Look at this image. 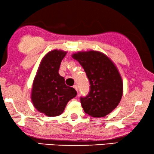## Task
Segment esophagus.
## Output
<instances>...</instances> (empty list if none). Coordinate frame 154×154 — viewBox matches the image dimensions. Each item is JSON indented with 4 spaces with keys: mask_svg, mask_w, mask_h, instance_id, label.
<instances>
[{
    "mask_svg": "<svg viewBox=\"0 0 154 154\" xmlns=\"http://www.w3.org/2000/svg\"><path fill=\"white\" fill-rule=\"evenodd\" d=\"M73 88H74V89H75V90H76V91L78 92V87H77V85H73Z\"/></svg>",
    "mask_w": 154,
    "mask_h": 154,
    "instance_id": "esophagus-1",
    "label": "esophagus"
}]
</instances>
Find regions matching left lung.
I'll return each instance as SVG.
<instances>
[{"mask_svg":"<svg viewBox=\"0 0 154 154\" xmlns=\"http://www.w3.org/2000/svg\"><path fill=\"white\" fill-rule=\"evenodd\" d=\"M71 57L84 69L90 81V93L81 97L85 113L95 118L108 115L116 108L123 93L117 66L108 56L96 50L79 51Z\"/></svg>","mask_w":154,"mask_h":154,"instance_id":"left-lung-1","label":"left lung"}]
</instances>
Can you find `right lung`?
I'll return each instance as SVG.
<instances>
[{"instance_id":"add662e5","label":"right lung","mask_w":154,"mask_h":154,"mask_svg":"<svg viewBox=\"0 0 154 154\" xmlns=\"http://www.w3.org/2000/svg\"><path fill=\"white\" fill-rule=\"evenodd\" d=\"M66 51L54 49L43 57L33 81L31 100L40 113L49 117L64 112L67 103L76 96L74 88L65 84L64 78L59 73L62 60Z\"/></svg>"}]
</instances>
